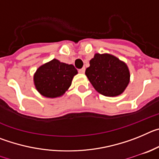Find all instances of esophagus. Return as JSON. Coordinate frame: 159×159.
<instances>
[{
  "label": "esophagus",
  "instance_id": "obj_1",
  "mask_svg": "<svg viewBox=\"0 0 159 159\" xmlns=\"http://www.w3.org/2000/svg\"><path fill=\"white\" fill-rule=\"evenodd\" d=\"M79 72L82 73V74L85 72V67H83V68H81V69H79Z\"/></svg>",
  "mask_w": 159,
  "mask_h": 159
}]
</instances>
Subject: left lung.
Listing matches in <instances>:
<instances>
[{"mask_svg": "<svg viewBox=\"0 0 159 159\" xmlns=\"http://www.w3.org/2000/svg\"><path fill=\"white\" fill-rule=\"evenodd\" d=\"M85 74L94 88L105 96L121 95L130 82V71L127 64L107 53L95 54Z\"/></svg>", "mask_w": 159, "mask_h": 159, "instance_id": "1", "label": "left lung"}]
</instances>
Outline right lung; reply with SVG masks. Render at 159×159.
Masks as SVG:
<instances>
[{"label":"right lung","mask_w":159,"mask_h":159,"mask_svg":"<svg viewBox=\"0 0 159 159\" xmlns=\"http://www.w3.org/2000/svg\"><path fill=\"white\" fill-rule=\"evenodd\" d=\"M77 73L78 71L72 64L53 59L36 70L34 74V84L43 96L57 98L67 92L71 86L73 77Z\"/></svg>","instance_id":"1"}]
</instances>
